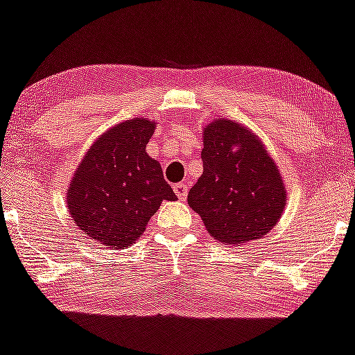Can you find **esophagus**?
Wrapping results in <instances>:
<instances>
[{
	"mask_svg": "<svg viewBox=\"0 0 355 355\" xmlns=\"http://www.w3.org/2000/svg\"><path fill=\"white\" fill-rule=\"evenodd\" d=\"M187 191H189V185H187V183H177V185H175V193H177L180 200H185Z\"/></svg>",
	"mask_w": 355,
	"mask_h": 355,
	"instance_id": "1",
	"label": "esophagus"
}]
</instances>
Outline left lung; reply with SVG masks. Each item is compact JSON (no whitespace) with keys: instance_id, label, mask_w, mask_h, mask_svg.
I'll use <instances>...</instances> for the list:
<instances>
[{"instance_id":"1","label":"left lung","mask_w":355,"mask_h":355,"mask_svg":"<svg viewBox=\"0 0 355 355\" xmlns=\"http://www.w3.org/2000/svg\"><path fill=\"white\" fill-rule=\"evenodd\" d=\"M202 160L189 205L207 232L233 246L270 232L284 211L286 189L261 140L241 123L215 119L203 129Z\"/></svg>"}]
</instances>
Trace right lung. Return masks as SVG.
<instances>
[{"label": "right lung", "mask_w": 355, "mask_h": 355, "mask_svg": "<svg viewBox=\"0 0 355 355\" xmlns=\"http://www.w3.org/2000/svg\"><path fill=\"white\" fill-rule=\"evenodd\" d=\"M155 122L135 117L104 132L85 152L69 190L74 223L107 248H129L142 236L164 200H177L162 166L148 157Z\"/></svg>", "instance_id": "1"}]
</instances>
